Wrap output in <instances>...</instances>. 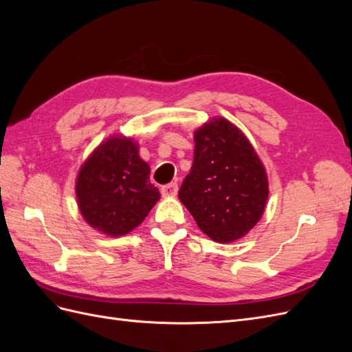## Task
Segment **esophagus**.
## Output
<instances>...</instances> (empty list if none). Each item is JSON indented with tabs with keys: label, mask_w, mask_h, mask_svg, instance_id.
Returning <instances> with one entry per match:
<instances>
[{
	"label": "esophagus",
	"mask_w": 352,
	"mask_h": 352,
	"mask_svg": "<svg viewBox=\"0 0 352 352\" xmlns=\"http://www.w3.org/2000/svg\"><path fill=\"white\" fill-rule=\"evenodd\" d=\"M177 184H168L162 188V195L163 197H175L177 195Z\"/></svg>",
	"instance_id": "esophagus-1"
}]
</instances>
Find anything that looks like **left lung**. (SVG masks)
I'll return each mask as SVG.
<instances>
[{
  "instance_id": "left-lung-1",
  "label": "left lung",
  "mask_w": 352,
  "mask_h": 352,
  "mask_svg": "<svg viewBox=\"0 0 352 352\" xmlns=\"http://www.w3.org/2000/svg\"><path fill=\"white\" fill-rule=\"evenodd\" d=\"M194 138V163L179 199L212 241L239 239L263 216L269 197L265 170L245 135L226 119L206 123Z\"/></svg>"
}]
</instances>
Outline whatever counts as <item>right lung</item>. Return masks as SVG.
I'll return each instance as SVG.
<instances>
[{
	"label": "right lung",
	"mask_w": 352,
	"mask_h": 352,
	"mask_svg": "<svg viewBox=\"0 0 352 352\" xmlns=\"http://www.w3.org/2000/svg\"><path fill=\"white\" fill-rule=\"evenodd\" d=\"M76 197L83 219L105 235L122 236L140 226L160 199L150 166L123 136L102 142L82 166Z\"/></svg>",
	"instance_id": "1"
}]
</instances>
